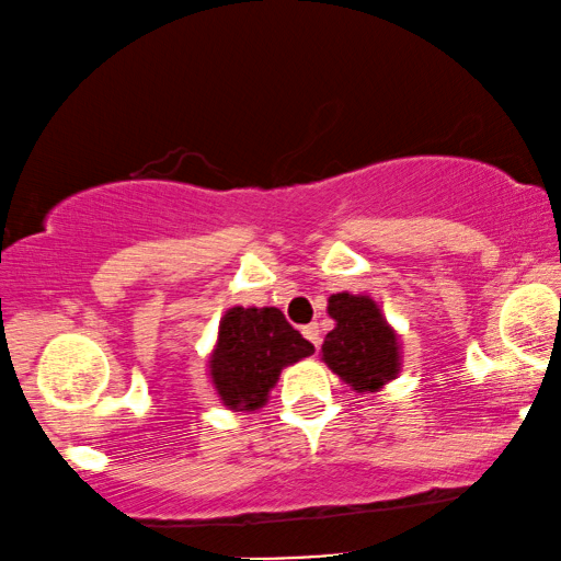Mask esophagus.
<instances>
[{
  "label": "esophagus",
  "mask_w": 561,
  "mask_h": 561,
  "mask_svg": "<svg viewBox=\"0 0 561 561\" xmlns=\"http://www.w3.org/2000/svg\"><path fill=\"white\" fill-rule=\"evenodd\" d=\"M302 336L308 339L310 344H321V329H318V323H308V325H302Z\"/></svg>",
  "instance_id": "1"
}]
</instances>
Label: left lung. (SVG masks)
I'll use <instances>...</instances> for the list:
<instances>
[{"mask_svg": "<svg viewBox=\"0 0 561 561\" xmlns=\"http://www.w3.org/2000/svg\"><path fill=\"white\" fill-rule=\"evenodd\" d=\"M333 329L325 333L321 359L354 393H378L399 378L401 342L370 295L329 297Z\"/></svg>", "mask_w": 561, "mask_h": 561, "instance_id": "1", "label": "left lung"}]
</instances>
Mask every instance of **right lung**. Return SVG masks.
Masks as SVG:
<instances>
[{"mask_svg": "<svg viewBox=\"0 0 561 561\" xmlns=\"http://www.w3.org/2000/svg\"><path fill=\"white\" fill-rule=\"evenodd\" d=\"M313 344L287 323L279 308L225 310L209 354L211 386L230 411H259L287 365L313 354Z\"/></svg>", "mask_w": 561, "mask_h": 561, "instance_id": "add662e5", "label": "right lung"}]
</instances>
